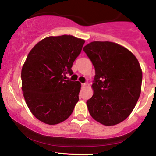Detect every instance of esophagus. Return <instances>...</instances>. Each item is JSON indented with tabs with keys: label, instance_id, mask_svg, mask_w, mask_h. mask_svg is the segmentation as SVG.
I'll list each match as a JSON object with an SVG mask.
<instances>
[{
	"label": "esophagus",
	"instance_id": "1",
	"mask_svg": "<svg viewBox=\"0 0 156 156\" xmlns=\"http://www.w3.org/2000/svg\"><path fill=\"white\" fill-rule=\"evenodd\" d=\"M86 86V83H82V86H83V87H85Z\"/></svg>",
	"mask_w": 156,
	"mask_h": 156
}]
</instances>
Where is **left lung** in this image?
I'll return each mask as SVG.
<instances>
[{
  "mask_svg": "<svg viewBox=\"0 0 156 156\" xmlns=\"http://www.w3.org/2000/svg\"><path fill=\"white\" fill-rule=\"evenodd\" d=\"M95 70L94 94L86 102L90 115L104 126L124 121L141 91L142 70L137 58L117 43L94 41L83 48Z\"/></svg>",
  "mask_w": 156,
  "mask_h": 156,
  "instance_id": "obj_1",
  "label": "left lung"
}]
</instances>
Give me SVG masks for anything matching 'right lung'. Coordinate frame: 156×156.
I'll use <instances>...</instances> for the list:
<instances>
[{"instance_id":"obj_1","label":"right lung","mask_w":156,"mask_h":156,"mask_svg":"<svg viewBox=\"0 0 156 156\" xmlns=\"http://www.w3.org/2000/svg\"><path fill=\"white\" fill-rule=\"evenodd\" d=\"M85 41L71 35L48 37L37 43L22 69L25 102L37 119L48 125L66 120L79 101L81 84L66 80Z\"/></svg>"}]
</instances>
